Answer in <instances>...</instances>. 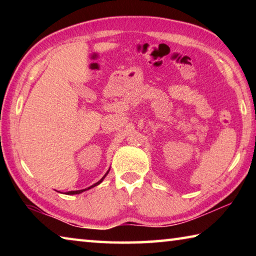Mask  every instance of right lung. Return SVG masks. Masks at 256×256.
I'll list each match as a JSON object with an SVG mask.
<instances>
[{"instance_id":"1","label":"right lung","mask_w":256,"mask_h":256,"mask_svg":"<svg viewBox=\"0 0 256 256\" xmlns=\"http://www.w3.org/2000/svg\"><path fill=\"white\" fill-rule=\"evenodd\" d=\"M110 170H108V172H106V174L102 176V178L100 180H98V182H97V183H94V185H92V186H90V188H84V190H68V192H66V194H68V196H73V194H80V193H82V192H84V190H89V188H94V186H97V185H99V184H100V183H102V182L104 180V178H105V177L107 176V174H108V172H110Z\"/></svg>"}]
</instances>
